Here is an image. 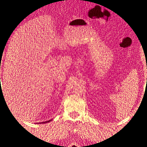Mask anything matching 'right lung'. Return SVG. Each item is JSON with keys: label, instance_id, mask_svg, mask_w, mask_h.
I'll return each mask as SVG.
<instances>
[{"label": "right lung", "instance_id": "obj_1", "mask_svg": "<svg viewBox=\"0 0 147 147\" xmlns=\"http://www.w3.org/2000/svg\"><path fill=\"white\" fill-rule=\"evenodd\" d=\"M51 120H48V121H46V122H41V123H42V124H46V123H48L49 122H50ZM41 123H40V124H41Z\"/></svg>", "mask_w": 147, "mask_h": 147}]
</instances>
